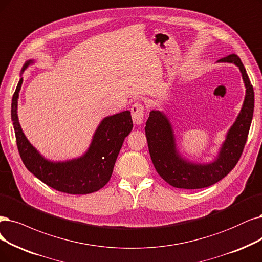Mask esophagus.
<instances>
[{"mask_svg": "<svg viewBox=\"0 0 262 262\" xmlns=\"http://www.w3.org/2000/svg\"><path fill=\"white\" fill-rule=\"evenodd\" d=\"M132 118L134 123L136 125H140L143 123L144 118V106L140 102H136L132 105Z\"/></svg>", "mask_w": 262, "mask_h": 262, "instance_id": "obj_1", "label": "esophagus"}]
</instances>
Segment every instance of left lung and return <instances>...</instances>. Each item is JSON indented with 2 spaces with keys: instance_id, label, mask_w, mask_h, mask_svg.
<instances>
[{
  "instance_id": "left-lung-1",
  "label": "left lung",
  "mask_w": 262,
  "mask_h": 262,
  "mask_svg": "<svg viewBox=\"0 0 262 262\" xmlns=\"http://www.w3.org/2000/svg\"><path fill=\"white\" fill-rule=\"evenodd\" d=\"M217 62L234 63L238 67L246 94L237 118L228 130L214 161L195 163L183 158L177 148L172 126L163 111L152 110L146 123L144 130L153 165L159 175L175 188H206L225 178L236 165L246 143L254 114L253 85L250 84L245 68L237 55H229Z\"/></svg>"
}]
</instances>
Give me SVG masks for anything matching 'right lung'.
Masks as SVG:
<instances>
[{
  "mask_svg": "<svg viewBox=\"0 0 262 262\" xmlns=\"http://www.w3.org/2000/svg\"><path fill=\"white\" fill-rule=\"evenodd\" d=\"M32 63V59L26 61L20 76ZM23 81L20 77L12 99V121L18 151L27 169L48 187L68 194H89L100 190L110 180L124 139L133 129L130 111L104 118L82 157L68 161H51L29 142L19 124L17 105Z\"/></svg>",
  "mask_w": 262,
  "mask_h": 262,
  "instance_id": "add662e5",
  "label": "right lung"
}]
</instances>
